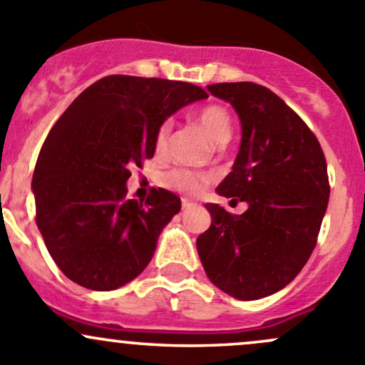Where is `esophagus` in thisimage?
<instances>
[{"label": "esophagus", "instance_id": "1", "mask_svg": "<svg viewBox=\"0 0 365 365\" xmlns=\"http://www.w3.org/2000/svg\"><path fill=\"white\" fill-rule=\"evenodd\" d=\"M195 202H191V200H187V198H182V210H190V209H193L195 207Z\"/></svg>", "mask_w": 365, "mask_h": 365}]
</instances>
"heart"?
<instances>
[{
	"mask_svg": "<svg viewBox=\"0 0 365 365\" xmlns=\"http://www.w3.org/2000/svg\"><path fill=\"white\" fill-rule=\"evenodd\" d=\"M195 121L200 125L209 133L216 144H227L232 137V118L223 107L220 105H207V107L200 108L195 114ZM172 135V121L167 119L158 128L155 137V151L158 156L167 155L168 142H170ZM163 182L167 184L170 190L179 191V193L187 195V197H197L204 191V187L210 182V175L198 174V172L186 170V168H174V170L167 172L163 178Z\"/></svg>",
	"mask_w": 365,
	"mask_h": 365,
	"instance_id": "obj_1",
	"label": "heart"
}]
</instances>
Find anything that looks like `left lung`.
Wrapping results in <instances>:
<instances>
[{
    "label": "left lung",
    "mask_w": 365,
    "mask_h": 365,
    "mask_svg": "<svg viewBox=\"0 0 365 365\" xmlns=\"http://www.w3.org/2000/svg\"><path fill=\"white\" fill-rule=\"evenodd\" d=\"M207 91L228 101L242 126L239 155L217 193L247 202L242 214L207 204L210 227L198 235L205 274L239 300L269 297L309 260L329 204L322 145L306 123L270 89L221 82Z\"/></svg>",
    "instance_id": "8db88e82"
}]
</instances>
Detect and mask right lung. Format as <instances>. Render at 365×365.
Wrapping results in <instances>:
<instances>
[{
    "instance_id": "obj_1",
    "label": "right lung",
    "mask_w": 365,
    "mask_h": 365,
    "mask_svg": "<svg viewBox=\"0 0 365 365\" xmlns=\"http://www.w3.org/2000/svg\"><path fill=\"white\" fill-rule=\"evenodd\" d=\"M207 98L167 78L108 75L81 93L48 131L33 174L36 227L68 279L96 292L130 283L148 267L178 195L126 198L131 167L155 156L161 123Z\"/></svg>"
}]
</instances>
